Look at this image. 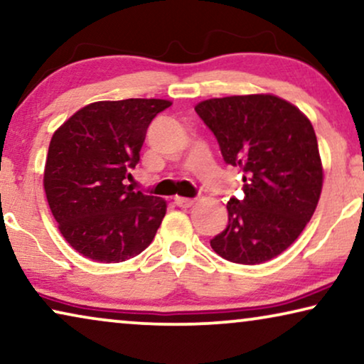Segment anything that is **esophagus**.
I'll use <instances>...</instances> for the list:
<instances>
[{
  "label": "esophagus",
  "instance_id": "esophagus-1",
  "mask_svg": "<svg viewBox=\"0 0 364 364\" xmlns=\"http://www.w3.org/2000/svg\"><path fill=\"white\" fill-rule=\"evenodd\" d=\"M173 202H176V205L181 208H188V207H192V203H193L192 198H186V197H176V200Z\"/></svg>",
  "mask_w": 364,
  "mask_h": 364
}]
</instances>
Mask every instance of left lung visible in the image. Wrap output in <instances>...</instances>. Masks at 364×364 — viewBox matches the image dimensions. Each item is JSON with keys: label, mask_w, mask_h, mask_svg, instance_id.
<instances>
[{"label": "left lung", "mask_w": 364, "mask_h": 364, "mask_svg": "<svg viewBox=\"0 0 364 364\" xmlns=\"http://www.w3.org/2000/svg\"><path fill=\"white\" fill-rule=\"evenodd\" d=\"M196 112L225 164L245 173L243 197L228 200V225L212 248L242 265L272 260L300 237L320 200L323 168L311 122L272 94L208 99Z\"/></svg>", "instance_id": "1"}]
</instances>
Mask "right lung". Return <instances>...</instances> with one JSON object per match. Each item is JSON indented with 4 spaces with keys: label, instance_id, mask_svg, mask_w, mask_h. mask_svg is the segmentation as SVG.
I'll return each instance as SVG.
<instances>
[{
    "label": "right lung",
    "instance_id": "obj_1",
    "mask_svg": "<svg viewBox=\"0 0 364 364\" xmlns=\"http://www.w3.org/2000/svg\"><path fill=\"white\" fill-rule=\"evenodd\" d=\"M164 99L92 102L54 132L44 192L59 232L82 257L119 263L151 245L167 203L124 186Z\"/></svg>",
    "mask_w": 364,
    "mask_h": 364
}]
</instances>
